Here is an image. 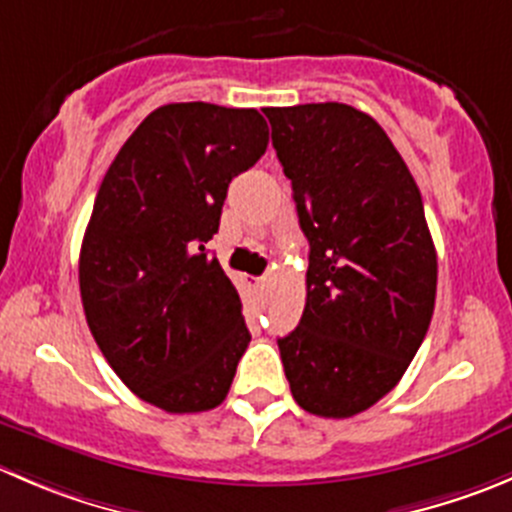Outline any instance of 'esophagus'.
I'll list each match as a JSON object with an SVG mask.
<instances>
[{
	"label": "esophagus",
	"instance_id": "esophagus-1",
	"mask_svg": "<svg viewBox=\"0 0 512 512\" xmlns=\"http://www.w3.org/2000/svg\"><path fill=\"white\" fill-rule=\"evenodd\" d=\"M265 285H267L265 277H250V287H252V290H255V292L265 290Z\"/></svg>",
	"mask_w": 512,
	"mask_h": 512
}]
</instances>
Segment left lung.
<instances>
[{
  "mask_svg": "<svg viewBox=\"0 0 512 512\" xmlns=\"http://www.w3.org/2000/svg\"><path fill=\"white\" fill-rule=\"evenodd\" d=\"M265 114L310 242L300 325L277 340L282 365L302 410L350 418L398 385L430 327L438 255L423 197L370 114L340 102Z\"/></svg>",
  "mask_w": 512,
  "mask_h": 512,
  "instance_id": "left-lung-1",
  "label": "left lung"
}]
</instances>
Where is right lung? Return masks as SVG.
I'll return each mask as SVG.
<instances>
[{
	"label": "right lung",
	"instance_id": "right-lung-1",
	"mask_svg": "<svg viewBox=\"0 0 512 512\" xmlns=\"http://www.w3.org/2000/svg\"><path fill=\"white\" fill-rule=\"evenodd\" d=\"M267 137L257 109L165 104L99 185L79 252L84 317L119 380L167 413L217 408L250 345L240 295L205 245Z\"/></svg>",
	"mask_w": 512,
	"mask_h": 512
}]
</instances>
